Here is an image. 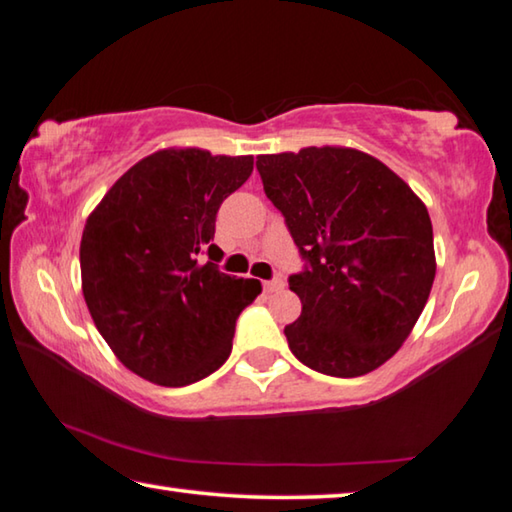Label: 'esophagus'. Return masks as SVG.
<instances>
[{
  "label": "esophagus",
  "mask_w": 512,
  "mask_h": 512,
  "mask_svg": "<svg viewBox=\"0 0 512 512\" xmlns=\"http://www.w3.org/2000/svg\"><path fill=\"white\" fill-rule=\"evenodd\" d=\"M282 287H284V280H282V277H273V280L264 282V289H266L268 293H273V291H280Z\"/></svg>",
  "instance_id": "34e87169"
}]
</instances>
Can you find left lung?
<instances>
[{"label":"left lung","instance_id":"left-lung-1","mask_svg":"<svg viewBox=\"0 0 512 512\" xmlns=\"http://www.w3.org/2000/svg\"><path fill=\"white\" fill-rule=\"evenodd\" d=\"M264 192L302 257L291 352L329 377H359L400 350L427 305L436 255L424 203L368 153L309 146L259 155Z\"/></svg>","mask_w":512,"mask_h":512}]
</instances>
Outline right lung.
<instances>
[{
  "label": "right lung",
  "instance_id": "right-lung-1",
  "mask_svg": "<svg viewBox=\"0 0 512 512\" xmlns=\"http://www.w3.org/2000/svg\"><path fill=\"white\" fill-rule=\"evenodd\" d=\"M253 173V155L167 149L128 169L85 223L83 296L110 350L135 375L187 386L232 352L259 280L219 271L216 212Z\"/></svg>",
  "mask_w": 512,
  "mask_h": 512
}]
</instances>
